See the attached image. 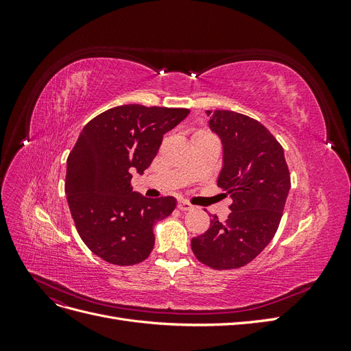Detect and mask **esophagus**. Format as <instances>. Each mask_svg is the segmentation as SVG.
<instances>
[{
    "instance_id": "34e87169",
    "label": "esophagus",
    "mask_w": 351,
    "mask_h": 351,
    "mask_svg": "<svg viewBox=\"0 0 351 351\" xmlns=\"http://www.w3.org/2000/svg\"><path fill=\"white\" fill-rule=\"evenodd\" d=\"M177 208L180 210H190V209H193V205L189 204V202H186V200H178Z\"/></svg>"
}]
</instances>
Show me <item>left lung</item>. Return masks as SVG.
Masks as SVG:
<instances>
[{"instance_id": "obj_1", "label": "left lung", "mask_w": 351, "mask_h": 351, "mask_svg": "<svg viewBox=\"0 0 351 351\" xmlns=\"http://www.w3.org/2000/svg\"><path fill=\"white\" fill-rule=\"evenodd\" d=\"M206 112L224 147L218 187L232 204L226 222L214 215L206 232L192 239V250L209 268L236 269L256 258L277 232L290 171L282 146L258 120L228 110Z\"/></svg>"}]
</instances>
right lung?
Returning a JSON list of instances; mask_svg holds the SVG:
<instances>
[{
	"instance_id": "1",
	"label": "right lung",
	"mask_w": 351,
	"mask_h": 351,
	"mask_svg": "<svg viewBox=\"0 0 351 351\" xmlns=\"http://www.w3.org/2000/svg\"><path fill=\"white\" fill-rule=\"evenodd\" d=\"M187 108L120 105L83 127L67 158L66 195L74 226L92 253L120 267L149 256L155 222L171 215L173 196L147 199L133 192L132 173L143 174L162 136Z\"/></svg>"
}]
</instances>
